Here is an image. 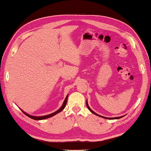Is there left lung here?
<instances>
[{
  "label": "left lung",
  "mask_w": 151,
  "mask_h": 151,
  "mask_svg": "<svg viewBox=\"0 0 151 151\" xmlns=\"http://www.w3.org/2000/svg\"><path fill=\"white\" fill-rule=\"evenodd\" d=\"M86 106H87V108H88V109L89 110L92 112V114H95V115H96V116H100V117H104V118H106V119H119V118H121V117H104V116H100V115H98V114H96L94 111H93L90 108V107L88 106V103H87V102H86Z\"/></svg>",
  "instance_id": "left-lung-1"
}]
</instances>
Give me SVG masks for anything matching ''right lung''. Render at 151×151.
Here are the masks:
<instances>
[{
  "mask_svg": "<svg viewBox=\"0 0 151 151\" xmlns=\"http://www.w3.org/2000/svg\"><path fill=\"white\" fill-rule=\"evenodd\" d=\"M67 98H68V95L67 96L66 98H65V100L64 102H63V104L62 106L61 107V108H60L59 109H58V110H57V111H56L55 112H54V113L51 114H49V115H47V116H40V117L32 116H30V115H29V114H26V112H24V111L22 110V109H21V110L22 111L23 113H24V114H25V115H26L27 116L30 117V118H32V119H35V120H42V119H45L49 118V117H52V116H55V115H56L57 114H58V113H59V112H61V111L63 110V109L65 108V106H66V104H67Z\"/></svg>",
  "mask_w": 151,
  "mask_h": 151,
  "instance_id": "add662e5",
  "label": "right lung"
}]
</instances>
